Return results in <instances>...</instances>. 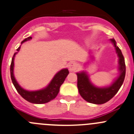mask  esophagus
<instances>
[{"label":"esophagus","instance_id":"obj_1","mask_svg":"<svg viewBox=\"0 0 134 134\" xmlns=\"http://www.w3.org/2000/svg\"><path fill=\"white\" fill-rule=\"evenodd\" d=\"M68 67L70 71H75L78 69V68H79V65H78V63H76V62H71V63H69Z\"/></svg>","mask_w":134,"mask_h":134}]
</instances>
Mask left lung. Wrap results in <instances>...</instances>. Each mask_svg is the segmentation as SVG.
<instances>
[{"label":"left lung","mask_w":134,"mask_h":134,"mask_svg":"<svg viewBox=\"0 0 134 134\" xmlns=\"http://www.w3.org/2000/svg\"><path fill=\"white\" fill-rule=\"evenodd\" d=\"M115 47L119 58V69L120 75L111 86L105 88H98L91 83L88 74L84 71L77 72V87L79 93L84 100L93 104H103L109 101L115 96L122 85L126 75V65L121 50L116 46L114 38L111 39Z\"/></svg>","instance_id":"left-lung-1"}]
</instances>
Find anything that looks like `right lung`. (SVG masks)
<instances>
[{
  "label": "right lung",
  "instance_id": "obj_1",
  "mask_svg": "<svg viewBox=\"0 0 134 134\" xmlns=\"http://www.w3.org/2000/svg\"><path fill=\"white\" fill-rule=\"evenodd\" d=\"M32 37H29L26 38L21 42V44L25 41L31 39ZM21 46L17 49V51L19 52ZM18 52H15L13 55L12 59L11 65H10V75L13 84L15 88L18 93L23 98L27 100V102L35 104H42L50 102L54 99L59 92V88L63 82L65 80L66 77L69 73L67 69H63L55 74L50 84L44 89L37 91H28L23 89L19 85L18 82L15 80L14 75V57Z\"/></svg>",
  "mask_w": 134,
  "mask_h": 134
}]
</instances>
